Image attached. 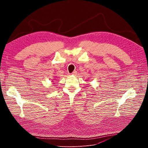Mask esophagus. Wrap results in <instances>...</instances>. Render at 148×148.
<instances>
[{
	"mask_svg": "<svg viewBox=\"0 0 148 148\" xmlns=\"http://www.w3.org/2000/svg\"><path fill=\"white\" fill-rule=\"evenodd\" d=\"M76 73H77V71H73V73H72V75H75V74H76Z\"/></svg>",
	"mask_w": 148,
	"mask_h": 148,
	"instance_id": "obj_1",
	"label": "esophagus"
}]
</instances>
